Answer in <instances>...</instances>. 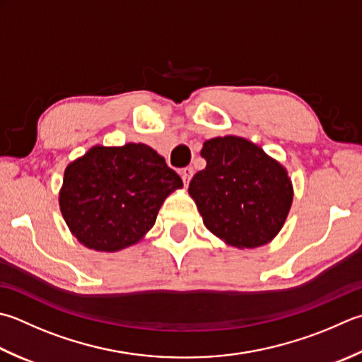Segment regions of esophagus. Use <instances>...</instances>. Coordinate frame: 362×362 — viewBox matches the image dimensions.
Returning <instances> with one entry per match:
<instances>
[{
  "label": "esophagus",
  "instance_id": "esophagus-1",
  "mask_svg": "<svg viewBox=\"0 0 362 362\" xmlns=\"http://www.w3.org/2000/svg\"><path fill=\"white\" fill-rule=\"evenodd\" d=\"M180 175H182V180L185 185H188V182L191 180V177H193V168H183L180 171Z\"/></svg>",
  "mask_w": 362,
  "mask_h": 362
}]
</instances>
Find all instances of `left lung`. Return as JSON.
I'll use <instances>...</instances> for the list:
<instances>
[{"label":"left lung","mask_w":362,"mask_h":362,"mask_svg":"<svg viewBox=\"0 0 362 362\" xmlns=\"http://www.w3.org/2000/svg\"><path fill=\"white\" fill-rule=\"evenodd\" d=\"M201 155L207 166L194 174L188 191L205 228L237 247L270 242L293 199L286 169L237 136L205 141Z\"/></svg>","instance_id":"left-lung-1"}]
</instances>
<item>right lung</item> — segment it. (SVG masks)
Here are the masks:
<instances>
[{
  "label": "right lung",
  "instance_id": "right-lung-1",
  "mask_svg": "<svg viewBox=\"0 0 362 362\" xmlns=\"http://www.w3.org/2000/svg\"><path fill=\"white\" fill-rule=\"evenodd\" d=\"M182 185L152 147L97 146L67 166L59 205L84 246L115 252L152 229L168 194Z\"/></svg>",
  "mask_w": 362,
  "mask_h": 362
}]
</instances>
